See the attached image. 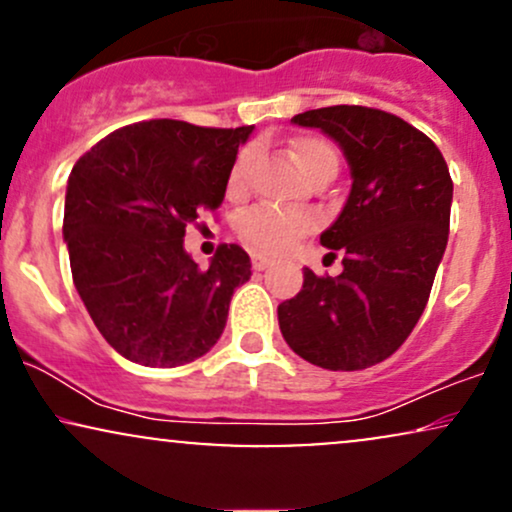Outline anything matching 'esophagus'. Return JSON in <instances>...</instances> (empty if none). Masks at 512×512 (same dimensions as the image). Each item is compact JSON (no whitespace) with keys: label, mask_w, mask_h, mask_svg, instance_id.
<instances>
[{"label":"esophagus","mask_w":512,"mask_h":512,"mask_svg":"<svg viewBox=\"0 0 512 512\" xmlns=\"http://www.w3.org/2000/svg\"><path fill=\"white\" fill-rule=\"evenodd\" d=\"M272 260H269L267 255H262V252H252V269L255 272H262V269H267Z\"/></svg>","instance_id":"34e87169"}]
</instances>
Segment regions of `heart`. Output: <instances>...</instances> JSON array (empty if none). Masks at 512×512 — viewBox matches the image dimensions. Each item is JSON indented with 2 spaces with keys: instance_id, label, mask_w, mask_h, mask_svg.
Masks as SVG:
<instances>
[{
  "instance_id": "heart-1",
  "label": "heart",
  "mask_w": 512,
  "mask_h": 512,
  "mask_svg": "<svg viewBox=\"0 0 512 512\" xmlns=\"http://www.w3.org/2000/svg\"><path fill=\"white\" fill-rule=\"evenodd\" d=\"M293 156L305 175H310L325 163H337V151L330 142L320 137H303L293 144ZM255 151L243 149L228 170L226 190L231 197H243L248 192L250 166ZM317 226V219L305 209H276V207H252L236 219V233L245 243L262 252L291 250L303 236Z\"/></svg>"
}]
</instances>
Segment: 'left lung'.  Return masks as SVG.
I'll return each instance as SVG.
<instances>
[{
    "mask_svg": "<svg viewBox=\"0 0 512 512\" xmlns=\"http://www.w3.org/2000/svg\"><path fill=\"white\" fill-rule=\"evenodd\" d=\"M293 122L342 146L354 182L320 236L344 272L305 269L303 289L279 305L281 334L313 366L370 368L407 342L431 296L450 231L448 163L424 132L378 108L330 105Z\"/></svg>",
    "mask_w": 512,
    "mask_h": 512,
    "instance_id": "obj_1",
    "label": "left lung"
}]
</instances>
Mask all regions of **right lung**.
Segmentation results:
<instances>
[{
  "label": "right lung",
  "mask_w": 512,
  "mask_h": 512,
  "mask_svg": "<svg viewBox=\"0 0 512 512\" xmlns=\"http://www.w3.org/2000/svg\"><path fill=\"white\" fill-rule=\"evenodd\" d=\"M250 132L146 120L115 129L74 163L62 226L74 286L129 361L185 366L219 342L250 257L223 243L202 269L182 238L199 214L219 209Z\"/></svg>",
  "instance_id": "add662e5"
}]
</instances>
